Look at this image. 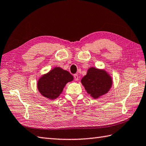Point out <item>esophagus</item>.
<instances>
[{"label": "esophagus", "mask_w": 146, "mask_h": 146, "mask_svg": "<svg viewBox=\"0 0 146 146\" xmlns=\"http://www.w3.org/2000/svg\"><path fill=\"white\" fill-rule=\"evenodd\" d=\"M74 80H75V81L78 80V74H74Z\"/></svg>", "instance_id": "obj_1"}]
</instances>
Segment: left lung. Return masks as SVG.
<instances>
[{"label": "left lung", "instance_id": "1", "mask_svg": "<svg viewBox=\"0 0 146 146\" xmlns=\"http://www.w3.org/2000/svg\"><path fill=\"white\" fill-rule=\"evenodd\" d=\"M81 82L90 96L97 99L104 95L113 85V80L106 70L91 67Z\"/></svg>", "mask_w": 146, "mask_h": 146}]
</instances>
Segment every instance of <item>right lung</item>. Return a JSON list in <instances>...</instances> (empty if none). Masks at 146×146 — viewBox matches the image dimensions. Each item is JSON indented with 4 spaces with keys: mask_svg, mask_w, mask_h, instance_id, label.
I'll return each instance as SVG.
<instances>
[{
    "mask_svg": "<svg viewBox=\"0 0 146 146\" xmlns=\"http://www.w3.org/2000/svg\"><path fill=\"white\" fill-rule=\"evenodd\" d=\"M73 80V76L68 71L55 67L40 78L37 88L44 97L55 100L62 93L66 83Z\"/></svg>",
    "mask_w": 146,
    "mask_h": 146,
    "instance_id": "obj_1",
    "label": "right lung"
}]
</instances>
